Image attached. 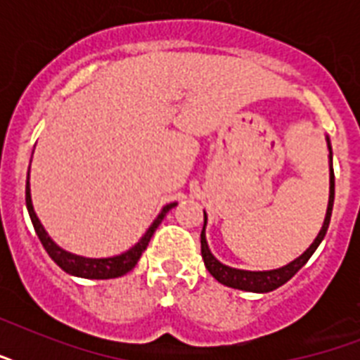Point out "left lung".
Here are the masks:
<instances>
[{"label":"left lung","mask_w":360,"mask_h":360,"mask_svg":"<svg viewBox=\"0 0 360 360\" xmlns=\"http://www.w3.org/2000/svg\"><path fill=\"white\" fill-rule=\"evenodd\" d=\"M327 147H329V203H327V213H325V220L321 230H319L318 237L314 239V243L308 246L307 250L302 252L301 256L295 257L293 262H290L284 267L271 269V271H245V269H236L230 265H224L213 256V252L209 250L207 239H205V226H207V214L203 211V230H202V257L205 267L214 278L219 280L220 284L228 285V288H236V290L243 291H254V293H269V291L276 290L280 285H284L304 263L310 259L319 243L323 240L325 233L329 230L330 214H333V203H335V172H333V147H330V140L327 136Z\"/></svg>","instance_id":"left-lung-1"}]
</instances>
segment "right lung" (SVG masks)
I'll return each mask as SVG.
<instances>
[{"label":"right lung","mask_w":360,"mask_h":360,"mask_svg":"<svg viewBox=\"0 0 360 360\" xmlns=\"http://www.w3.org/2000/svg\"><path fill=\"white\" fill-rule=\"evenodd\" d=\"M177 205V202L168 203L164 205L162 211L158 213V217L153 220V224L147 228V231L141 236V239L136 243L132 248H129L123 254H117V256L110 257H86L78 256V254H72V252H67L65 248H61L59 245H56V240L48 236V231L44 230V226L41 224V220L37 217L35 209H33V202H31V188H30V174H27V181H25V207H27V213H30L31 224L35 228L37 237L41 239L44 250L48 252V256L52 257L53 262L58 263L59 267L63 269L65 273L72 274V276H80V278H91V280H108V278H117V276H123L134 269V265L138 263L140 256L143 254V250L149 245L153 233L158 228V224L162 222L166 213L169 209H174Z\"/></svg>","instance_id":"1"}]
</instances>
